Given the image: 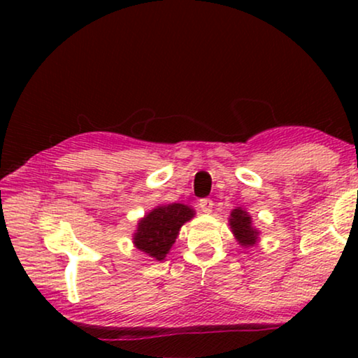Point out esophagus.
I'll return each mask as SVG.
<instances>
[{"label":"esophagus","instance_id":"esophagus-1","mask_svg":"<svg viewBox=\"0 0 358 358\" xmlns=\"http://www.w3.org/2000/svg\"><path fill=\"white\" fill-rule=\"evenodd\" d=\"M199 208H200V212H203V213H212L213 200H210V199H200V200H199Z\"/></svg>","mask_w":358,"mask_h":358}]
</instances>
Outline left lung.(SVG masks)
I'll use <instances>...</instances> for the list:
<instances>
[{
	"instance_id": "8db88e82",
	"label": "left lung",
	"mask_w": 358,
	"mask_h": 358,
	"mask_svg": "<svg viewBox=\"0 0 358 358\" xmlns=\"http://www.w3.org/2000/svg\"><path fill=\"white\" fill-rule=\"evenodd\" d=\"M229 227H231L234 238L238 239L241 246L249 248L257 243L259 231L256 228H252L251 215H248L246 210L234 208L231 215H229Z\"/></svg>"
}]
</instances>
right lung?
Wrapping results in <instances>:
<instances>
[{"instance_id":"add662e5","label":"right lung","mask_w":358,"mask_h":358,"mask_svg":"<svg viewBox=\"0 0 358 358\" xmlns=\"http://www.w3.org/2000/svg\"><path fill=\"white\" fill-rule=\"evenodd\" d=\"M194 215V208L184 203L159 205L153 208L138 222L134 234L135 248L156 261H163L176 243L180 227Z\"/></svg>"}]
</instances>
